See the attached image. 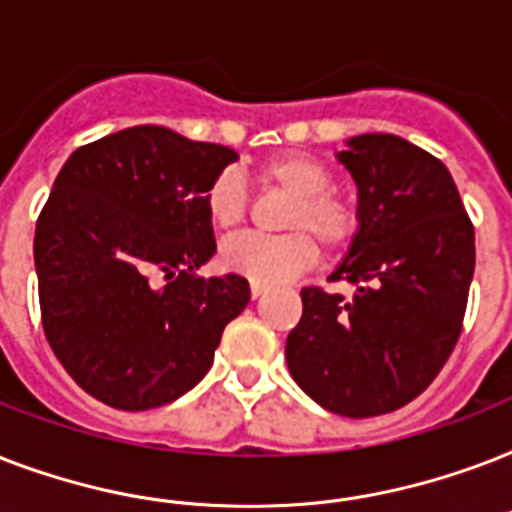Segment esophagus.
Segmentation results:
<instances>
[{"label":"esophagus","instance_id":"obj_1","mask_svg":"<svg viewBox=\"0 0 512 512\" xmlns=\"http://www.w3.org/2000/svg\"><path fill=\"white\" fill-rule=\"evenodd\" d=\"M249 292H252V297H263L265 295V284H257V281H252V284H249Z\"/></svg>","mask_w":512,"mask_h":512}]
</instances>
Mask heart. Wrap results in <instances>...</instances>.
Masks as SVG:
<instances>
[{"mask_svg": "<svg viewBox=\"0 0 512 512\" xmlns=\"http://www.w3.org/2000/svg\"><path fill=\"white\" fill-rule=\"evenodd\" d=\"M265 188L292 196L284 212V236H241L220 249L225 271L257 284L289 279L316 260V238L327 252L348 247L358 233V209L332 191V172L313 156L281 154L257 167ZM209 223L217 231H236L247 215V191L236 172H220L204 193Z\"/></svg>", "mask_w": 512, "mask_h": 512, "instance_id": "obj_1", "label": "heart"}]
</instances>
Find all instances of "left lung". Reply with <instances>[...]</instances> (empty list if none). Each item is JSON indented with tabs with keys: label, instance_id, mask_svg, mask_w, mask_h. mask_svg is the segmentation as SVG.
<instances>
[{
	"label": "left lung",
	"instance_id": "8db88e82",
	"mask_svg": "<svg viewBox=\"0 0 512 512\" xmlns=\"http://www.w3.org/2000/svg\"><path fill=\"white\" fill-rule=\"evenodd\" d=\"M337 159L358 188V233L329 281L305 287L287 337L295 382L329 412L377 417L417 398L460 340L476 236L452 175L398 135H356Z\"/></svg>",
	"mask_w": 512,
	"mask_h": 512
}]
</instances>
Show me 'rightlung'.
Returning a JSON list of instances; mask_svg holds the SVG:
<instances>
[{"instance_id":"obj_1","label":"right lung","mask_w":512,"mask_h":512,"mask_svg":"<svg viewBox=\"0 0 512 512\" xmlns=\"http://www.w3.org/2000/svg\"><path fill=\"white\" fill-rule=\"evenodd\" d=\"M236 159L140 124L76 148L55 177L34 236L42 327L103 404L143 412L188 393L247 308V279L196 276L215 255L204 193Z\"/></svg>"}]
</instances>
